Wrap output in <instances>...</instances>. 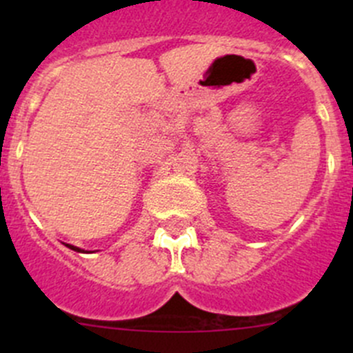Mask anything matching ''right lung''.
Wrapping results in <instances>:
<instances>
[{"instance_id": "add662e5", "label": "right lung", "mask_w": 353, "mask_h": 353, "mask_svg": "<svg viewBox=\"0 0 353 353\" xmlns=\"http://www.w3.org/2000/svg\"><path fill=\"white\" fill-rule=\"evenodd\" d=\"M66 245H68V248H70V249H73V251H77V252H87V251H85V249L77 248V245H71V244H66Z\"/></svg>"}]
</instances>
